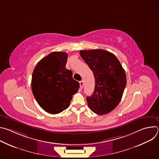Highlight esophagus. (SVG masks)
I'll return each mask as SVG.
<instances>
[{"label":"esophagus","mask_w":159,"mask_h":159,"mask_svg":"<svg viewBox=\"0 0 159 159\" xmlns=\"http://www.w3.org/2000/svg\"><path fill=\"white\" fill-rule=\"evenodd\" d=\"M79 84H80V90H81V89H82V88H83L84 82H83V81H80V82H79Z\"/></svg>","instance_id":"esophagus-1"}]
</instances>
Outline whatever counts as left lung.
Listing matches in <instances>:
<instances>
[{
	"label": "left lung",
	"instance_id": "1",
	"mask_svg": "<svg viewBox=\"0 0 159 159\" xmlns=\"http://www.w3.org/2000/svg\"><path fill=\"white\" fill-rule=\"evenodd\" d=\"M80 55L95 78L94 93L86 98L88 106L98 115L107 114L121 101L126 85L125 71L116 56L104 50H80Z\"/></svg>",
	"mask_w": 159,
	"mask_h": 159
}]
</instances>
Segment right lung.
<instances>
[{
  "instance_id": "obj_1",
  "label": "right lung",
  "mask_w": 159,
  "mask_h": 159,
  "mask_svg": "<svg viewBox=\"0 0 159 159\" xmlns=\"http://www.w3.org/2000/svg\"><path fill=\"white\" fill-rule=\"evenodd\" d=\"M68 55L54 52L42 58L32 74L31 89L40 107L50 114H58L69 106L79 83L65 68Z\"/></svg>"
}]
</instances>
